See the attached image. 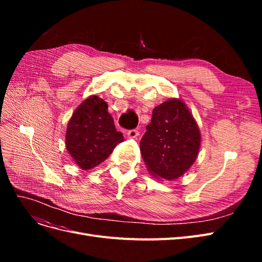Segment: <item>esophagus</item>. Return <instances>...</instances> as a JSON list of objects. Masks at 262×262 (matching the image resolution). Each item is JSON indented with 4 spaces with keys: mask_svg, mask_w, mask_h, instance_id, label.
Masks as SVG:
<instances>
[{
    "mask_svg": "<svg viewBox=\"0 0 262 262\" xmlns=\"http://www.w3.org/2000/svg\"><path fill=\"white\" fill-rule=\"evenodd\" d=\"M126 136H128L129 139H137L139 137V131L138 130H130L126 133Z\"/></svg>",
    "mask_w": 262,
    "mask_h": 262,
    "instance_id": "1",
    "label": "esophagus"
}]
</instances>
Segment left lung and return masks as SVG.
<instances>
[{"label":"left lung","instance_id":"left-lung-1","mask_svg":"<svg viewBox=\"0 0 262 262\" xmlns=\"http://www.w3.org/2000/svg\"><path fill=\"white\" fill-rule=\"evenodd\" d=\"M201 133L194 117L180 98H168L153 109L152 120L140 141L147 170L156 179L176 180L195 162Z\"/></svg>","mask_w":262,"mask_h":262}]
</instances>
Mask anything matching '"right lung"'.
I'll list each match as a JSON object with an SVG mask.
<instances>
[{
    "label": "right lung",
    "mask_w": 262,
    "mask_h": 262,
    "mask_svg": "<svg viewBox=\"0 0 262 262\" xmlns=\"http://www.w3.org/2000/svg\"><path fill=\"white\" fill-rule=\"evenodd\" d=\"M108 113L107 102L91 95L74 110L67 125L66 147L72 160L83 170L96 167L123 142Z\"/></svg>",
    "instance_id": "1"
}]
</instances>
